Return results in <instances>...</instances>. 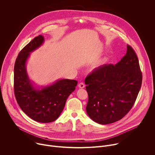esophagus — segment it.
<instances>
[{"label": "esophagus", "mask_w": 155, "mask_h": 155, "mask_svg": "<svg viewBox=\"0 0 155 155\" xmlns=\"http://www.w3.org/2000/svg\"><path fill=\"white\" fill-rule=\"evenodd\" d=\"M84 86H85V85H84V84L83 83H80L79 84H78V87L80 88H84Z\"/></svg>", "instance_id": "1"}]
</instances>
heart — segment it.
<instances>
[{"label":"heart","mask_w":155,"mask_h":155,"mask_svg":"<svg viewBox=\"0 0 155 155\" xmlns=\"http://www.w3.org/2000/svg\"><path fill=\"white\" fill-rule=\"evenodd\" d=\"M95 68H96V66H95Z\"/></svg>","instance_id":"obj_1"}]
</instances>
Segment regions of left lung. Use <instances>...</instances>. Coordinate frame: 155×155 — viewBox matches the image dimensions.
Returning a JSON list of instances; mask_svg holds the SVG:
<instances>
[{"label": "left lung", "mask_w": 155, "mask_h": 155, "mask_svg": "<svg viewBox=\"0 0 155 155\" xmlns=\"http://www.w3.org/2000/svg\"><path fill=\"white\" fill-rule=\"evenodd\" d=\"M142 81L137 56L127 45L126 54L120 62L99 66L85 78L89 97L87 114L101 124L121 120L134 105Z\"/></svg>", "instance_id": "obj_1"}]
</instances>
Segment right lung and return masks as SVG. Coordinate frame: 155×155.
<instances>
[{
    "label": "right lung",
    "mask_w": 155,
    "mask_h": 155,
    "mask_svg": "<svg viewBox=\"0 0 155 155\" xmlns=\"http://www.w3.org/2000/svg\"><path fill=\"white\" fill-rule=\"evenodd\" d=\"M44 41V37L40 35L19 52L14 68V91L21 110L32 120L46 123L58 119L78 81L59 79L47 86H35L28 74L26 63L31 53L40 48Z\"/></svg>",
    "instance_id": "obj_1"
}]
</instances>
